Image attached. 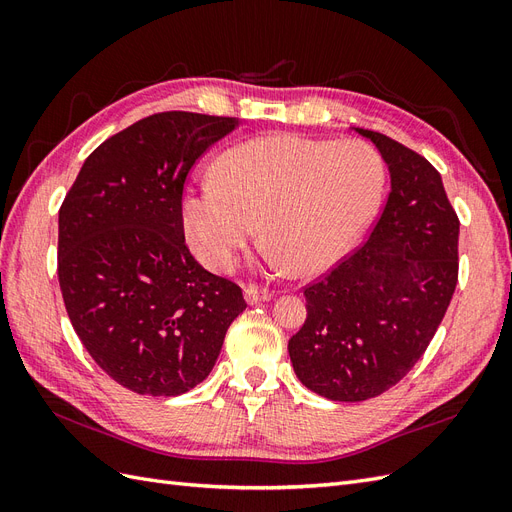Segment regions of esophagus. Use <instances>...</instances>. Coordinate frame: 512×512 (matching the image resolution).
Instances as JSON below:
<instances>
[{"instance_id": "1", "label": "esophagus", "mask_w": 512, "mask_h": 512, "mask_svg": "<svg viewBox=\"0 0 512 512\" xmlns=\"http://www.w3.org/2000/svg\"><path fill=\"white\" fill-rule=\"evenodd\" d=\"M243 294H245V301L250 303V305L265 303V301H271V299H273V292H271L269 288H260V286H254V284L245 286Z\"/></svg>"}]
</instances>
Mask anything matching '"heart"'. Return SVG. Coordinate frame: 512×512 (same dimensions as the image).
Returning a JSON list of instances; mask_svg holds the SVG:
<instances>
[{
  "mask_svg": "<svg viewBox=\"0 0 512 512\" xmlns=\"http://www.w3.org/2000/svg\"><path fill=\"white\" fill-rule=\"evenodd\" d=\"M215 180L181 196L183 228L198 258L213 271H232L262 224L273 265L309 277L339 262L369 224L384 168L361 141L271 134L226 151Z\"/></svg>",
  "mask_w": 512,
  "mask_h": 512,
  "instance_id": "1",
  "label": "heart"
}]
</instances>
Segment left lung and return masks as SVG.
Wrapping results in <instances>:
<instances>
[{
  "instance_id": "left-lung-1",
  "label": "left lung",
  "mask_w": 512,
  "mask_h": 512,
  "mask_svg": "<svg viewBox=\"0 0 512 512\" xmlns=\"http://www.w3.org/2000/svg\"><path fill=\"white\" fill-rule=\"evenodd\" d=\"M391 192L367 241L303 290L307 318L290 337L294 374L322 397L365 401L389 391L421 359L457 286L459 220L442 177L380 132Z\"/></svg>"
}]
</instances>
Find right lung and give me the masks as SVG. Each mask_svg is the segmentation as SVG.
<instances>
[{
    "label": "right lung",
    "mask_w": 512,
    "mask_h": 512,
    "mask_svg": "<svg viewBox=\"0 0 512 512\" xmlns=\"http://www.w3.org/2000/svg\"><path fill=\"white\" fill-rule=\"evenodd\" d=\"M237 117H145L85 160L59 209L57 275L85 350L138 395L175 397L203 382L243 292L185 245L181 196L190 168Z\"/></svg>",
    "instance_id": "obj_1"
}]
</instances>
